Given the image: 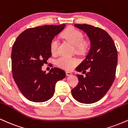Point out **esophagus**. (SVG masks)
Wrapping results in <instances>:
<instances>
[{
  "instance_id": "34e87169",
  "label": "esophagus",
  "mask_w": 128,
  "mask_h": 128,
  "mask_svg": "<svg viewBox=\"0 0 128 128\" xmlns=\"http://www.w3.org/2000/svg\"><path fill=\"white\" fill-rule=\"evenodd\" d=\"M72 74V73L70 72H66V75H67V76H71Z\"/></svg>"
}]
</instances>
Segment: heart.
<instances>
[{"instance_id":"b5f03b06","label":"heart","mask_w":128,"mask_h":128,"mask_svg":"<svg viewBox=\"0 0 128 128\" xmlns=\"http://www.w3.org/2000/svg\"><path fill=\"white\" fill-rule=\"evenodd\" d=\"M62 36L70 43L74 45L76 52L82 54L86 52L88 48V42L87 41L84 40V36L82 32L73 28L67 29L63 33ZM58 45V39L56 38H54L50 44L51 52L52 53L56 52ZM55 62L60 68L66 70H70L78 64V60L74 56L68 57L66 56H61L56 60Z\"/></svg>"}]
</instances>
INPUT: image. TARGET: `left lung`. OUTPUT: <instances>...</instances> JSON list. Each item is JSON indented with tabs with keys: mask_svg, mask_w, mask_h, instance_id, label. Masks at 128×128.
<instances>
[{
	"mask_svg": "<svg viewBox=\"0 0 128 128\" xmlns=\"http://www.w3.org/2000/svg\"><path fill=\"white\" fill-rule=\"evenodd\" d=\"M74 26L86 34L90 49L86 59L76 67V71L86 76L76 74L78 84L72 90V94L79 102L92 104L102 99L112 86L117 51L112 38L104 29L86 24Z\"/></svg>",
	"mask_w": 128,
	"mask_h": 128,
	"instance_id": "8db88e82",
	"label": "left lung"
}]
</instances>
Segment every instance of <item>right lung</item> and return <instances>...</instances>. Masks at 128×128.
<instances>
[{
    "mask_svg": "<svg viewBox=\"0 0 128 128\" xmlns=\"http://www.w3.org/2000/svg\"><path fill=\"white\" fill-rule=\"evenodd\" d=\"M66 24L44 25L29 28L19 35L12 46V72L18 89L27 99L43 102L50 99L58 80L66 77L65 72L57 67L48 73L42 67L51 56L52 40Z\"/></svg>",
    "mask_w": 128,
    "mask_h": 128,
    "instance_id": "1",
    "label": "right lung"
}]
</instances>
